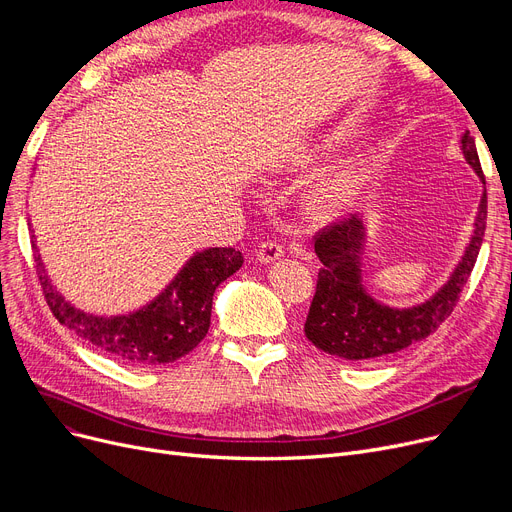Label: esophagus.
<instances>
[{
    "instance_id": "34e87169",
    "label": "esophagus",
    "mask_w": 512,
    "mask_h": 512,
    "mask_svg": "<svg viewBox=\"0 0 512 512\" xmlns=\"http://www.w3.org/2000/svg\"><path fill=\"white\" fill-rule=\"evenodd\" d=\"M282 257V247L278 245V242H274V240H267V242H263V245L259 247V251H257V261L259 263H274V261H278Z\"/></svg>"
}]
</instances>
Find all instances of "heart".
Returning a JSON list of instances; mask_svg holds the SVG:
<instances>
[{
	"mask_svg": "<svg viewBox=\"0 0 512 512\" xmlns=\"http://www.w3.org/2000/svg\"><path fill=\"white\" fill-rule=\"evenodd\" d=\"M336 147L338 139L328 137L311 149L290 155V159H286V168L299 170L303 166H309L319 155L330 153ZM365 184L367 170L357 159H342L340 164L326 168L309 184L303 195L301 211L305 215V220L315 226H324L338 220L340 215L351 211L361 201Z\"/></svg>",
	"mask_w": 512,
	"mask_h": 512,
	"instance_id": "heart-1",
	"label": "heart"
}]
</instances>
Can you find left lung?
Here are the masks:
<instances>
[{
  "mask_svg": "<svg viewBox=\"0 0 512 512\" xmlns=\"http://www.w3.org/2000/svg\"><path fill=\"white\" fill-rule=\"evenodd\" d=\"M461 151L481 182V199L461 259L456 261L448 280L423 303L390 307L367 290L363 253L369 228L363 215H353L351 220L330 226L317 236L315 253L324 265L317 276L305 336L319 351L344 361L386 357L425 340L452 313L477 261L488 218L486 178L469 130L461 134Z\"/></svg>",
  "mask_w": 512,
  "mask_h": 512,
  "instance_id": "obj_1",
  "label": "left lung"
}]
</instances>
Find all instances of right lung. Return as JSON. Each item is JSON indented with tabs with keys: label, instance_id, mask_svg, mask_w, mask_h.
<instances>
[{
	"label": "right lung",
	"instance_id": "right-lung-1",
	"mask_svg": "<svg viewBox=\"0 0 512 512\" xmlns=\"http://www.w3.org/2000/svg\"><path fill=\"white\" fill-rule=\"evenodd\" d=\"M33 249L45 301L60 324L132 367H159L191 353L209 330L215 288L242 267L240 251L209 247L188 257L170 284L141 309L97 315L74 307L51 282L35 232Z\"/></svg>",
	"mask_w": 512,
	"mask_h": 512
}]
</instances>
